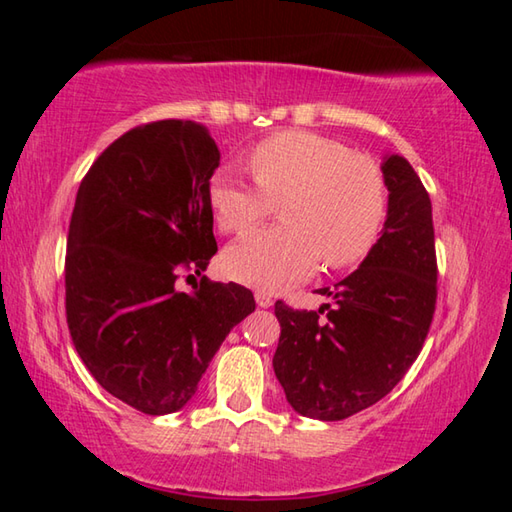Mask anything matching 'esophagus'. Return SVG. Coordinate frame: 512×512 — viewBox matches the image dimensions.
I'll return each mask as SVG.
<instances>
[{
	"label": "esophagus",
	"mask_w": 512,
	"mask_h": 512,
	"mask_svg": "<svg viewBox=\"0 0 512 512\" xmlns=\"http://www.w3.org/2000/svg\"><path fill=\"white\" fill-rule=\"evenodd\" d=\"M255 302L262 309H268V307L273 305V296H271V293H266V291L259 289V291H255Z\"/></svg>",
	"instance_id": "1"
}]
</instances>
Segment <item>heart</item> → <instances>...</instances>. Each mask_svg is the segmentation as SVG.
I'll use <instances>...</instances> for the list:
<instances>
[{
  "label": "heart",
  "instance_id": "heart-1",
  "mask_svg": "<svg viewBox=\"0 0 512 512\" xmlns=\"http://www.w3.org/2000/svg\"><path fill=\"white\" fill-rule=\"evenodd\" d=\"M255 183L219 171L210 205L225 235H241L282 203L287 225L255 230L225 250V271L262 291H282L316 271L361 262L386 216V183L375 160L332 137L284 131L248 155Z\"/></svg>",
  "mask_w": 512,
  "mask_h": 512
}]
</instances>
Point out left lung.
<instances>
[{"mask_svg":"<svg viewBox=\"0 0 512 512\" xmlns=\"http://www.w3.org/2000/svg\"><path fill=\"white\" fill-rule=\"evenodd\" d=\"M384 232L318 311L275 302L273 370L305 418L345 420L397 386L427 339L438 296L431 198L402 155L386 158Z\"/></svg>","mask_w":512,"mask_h":512,"instance_id":"obj_1","label":"left lung"}]
</instances>
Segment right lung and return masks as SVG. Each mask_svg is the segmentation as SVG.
<instances>
[{
	"instance_id": "right-lung-1",
	"label": "right lung",
	"mask_w": 512,
	"mask_h": 512,
	"mask_svg": "<svg viewBox=\"0 0 512 512\" xmlns=\"http://www.w3.org/2000/svg\"><path fill=\"white\" fill-rule=\"evenodd\" d=\"M219 149L203 124L162 119L112 142L81 180L65 255V314L92 377L146 415L192 400L255 298L196 280L212 255L210 178Z\"/></svg>"
}]
</instances>
